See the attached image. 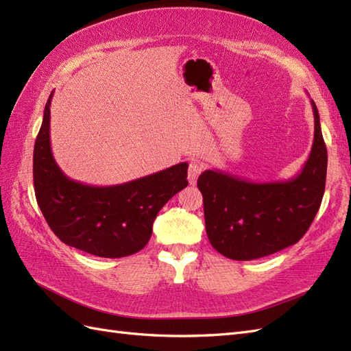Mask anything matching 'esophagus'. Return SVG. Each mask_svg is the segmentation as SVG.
Here are the masks:
<instances>
[{
    "instance_id": "esophagus-1",
    "label": "esophagus",
    "mask_w": 351,
    "mask_h": 351,
    "mask_svg": "<svg viewBox=\"0 0 351 351\" xmlns=\"http://www.w3.org/2000/svg\"><path fill=\"white\" fill-rule=\"evenodd\" d=\"M202 170H203V165L200 161L193 160L190 163V167H188V182L194 185L197 182V178H199V175L202 173Z\"/></svg>"
}]
</instances>
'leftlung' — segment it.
Instances as JSON below:
<instances>
[{
	"instance_id": "8db88e82",
	"label": "left lung",
	"mask_w": 351,
	"mask_h": 351,
	"mask_svg": "<svg viewBox=\"0 0 351 351\" xmlns=\"http://www.w3.org/2000/svg\"><path fill=\"white\" fill-rule=\"evenodd\" d=\"M314 139L301 172L287 181L252 182L221 170H204L206 232L218 252L250 261L295 245L307 232L325 193L328 151L317 106L311 101Z\"/></svg>"
}]
</instances>
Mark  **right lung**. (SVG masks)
<instances>
[{"label":"right lung","instance_id":"add662e5","mask_svg":"<svg viewBox=\"0 0 351 351\" xmlns=\"http://www.w3.org/2000/svg\"><path fill=\"white\" fill-rule=\"evenodd\" d=\"M34 147V186L40 209L51 231L83 252L123 258L145 247L160 209L184 190L186 163H179L134 181L93 186L69 179L53 158L50 104Z\"/></svg>","mask_w":351,"mask_h":351}]
</instances>
